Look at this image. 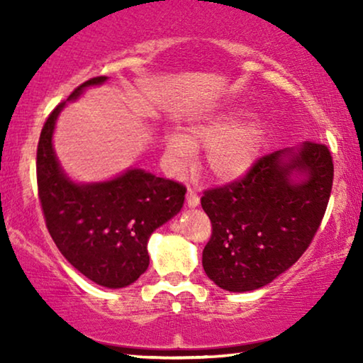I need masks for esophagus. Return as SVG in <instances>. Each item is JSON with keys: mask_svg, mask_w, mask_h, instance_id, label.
Masks as SVG:
<instances>
[{"mask_svg": "<svg viewBox=\"0 0 363 363\" xmlns=\"http://www.w3.org/2000/svg\"><path fill=\"white\" fill-rule=\"evenodd\" d=\"M186 205L190 208L200 205V196H198V193L195 190H191V188H188L186 191Z\"/></svg>", "mask_w": 363, "mask_h": 363, "instance_id": "esophagus-1", "label": "esophagus"}]
</instances>
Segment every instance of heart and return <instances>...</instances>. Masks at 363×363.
Wrapping results in <instances>:
<instances>
[{
    "mask_svg": "<svg viewBox=\"0 0 363 363\" xmlns=\"http://www.w3.org/2000/svg\"><path fill=\"white\" fill-rule=\"evenodd\" d=\"M246 113L245 107L231 106L190 123L182 135L167 133V150L180 165L190 160L193 152L208 150L211 175L221 182L236 180L255 165L266 135L264 122Z\"/></svg>",
    "mask_w": 363,
    "mask_h": 363,
    "instance_id": "obj_1",
    "label": "heart"
}]
</instances>
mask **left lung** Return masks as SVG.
I'll use <instances>...</instances> for the list:
<instances>
[{"label": "left lung", "mask_w": 363, "mask_h": 363, "mask_svg": "<svg viewBox=\"0 0 363 363\" xmlns=\"http://www.w3.org/2000/svg\"><path fill=\"white\" fill-rule=\"evenodd\" d=\"M329 148L304 142L261 157L240 180L211 188L201 206L211 221L203 269L221 289L255 291L289 269L309 247L329 203Z\"/></svg>", "instance_id": "left-lung-1"}]
</instances>
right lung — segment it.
Wrapping results in <instances>:
<instances>
[{"label":"right lung","instance_id":"obj_1","mask_svg":"<svg viewBox=\"0 0 363 363\" xmlns=\"http://www.w3.org/2000/svg\"><path fill=\"white\" fill-rule=\"evenodd\" d=\"M106 81V76L89 79L67 101ZM67 101L49 113L38 143V191L48 231L61 255L87 279L111 289L130 286L150 262L148 238L182 210L186 190L140 168L108 182H72L52 148L57 116Z\"/></svg>","mask_w":363,"mask_h":363}]
</instances>
